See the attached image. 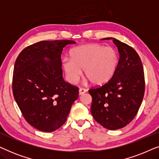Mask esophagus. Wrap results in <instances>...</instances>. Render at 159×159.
I'll use <instances>...</instances> for the list:
<instances>
[{
	"label": "esophagus",
	"mask_w": 159,
	"mask_h": 159,
	"mask_svg": "<svg viewBox=\"0 0 159 159\" xmlns=\"http://www.w3.org/2000/svg\"><path fill=\"white\" fill-rule=\"evenodd\" d=\"M86 90L85 89H84V88H80V90H79V95H82V94H84V93H86Z\"/></svg>",
	"instance_id": "1"
}]
</instances>
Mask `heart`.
<instances>
[{
    "mask_svg": "<svg viewBox=\"0 0 159 159\" xmlns=\"http://www.w3.org/2000/svg\"><path fill=\"white\" fill-rule=\"evenodd\" d=\"M69 57L62 60L61 66L71 84L79 81L83 70L88 80L95 85H103L114 77L119 64L115 49L96 43L74 48Z\"/></svg>",
    "mask_w": 159,
    "mask_h": 159,
    "instance_id": "heart-1",
    "label": "heart"
}]
</instances>
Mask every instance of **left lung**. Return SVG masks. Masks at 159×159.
Masks as SVG:
<instances>
[{
  "instance_id": "obj_1",
  "label": "left lung",
  "mask_w": 159,
  "mask_h": 159,
  "mask_svg": "<svg viewBox=\"0 0 159 159\" xmlns=\"http://www.w3.org/2000/svg\"><path fill=\"white\" fill-rule=\"evenodd\" d=\"M119 64L114 77L102 87L89 90L93 98L91 113L95 120L108 129H121L132 121L142 103L145 77L140 56L134 49L114 38Z\"/></svg>"
}]
</instances>
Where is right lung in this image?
<instances>
[{"label": "right lung", "mask_w": 159, "mask_h": 159, "mask_svg": "<svg viewBox=\"0 0 159 159\" xmlns=\"http://www.w3.org/2000/svg\"><path fill=\"white\" fill-rule=\"evenodd\" d=\"M75 41H40L19 53L14 64L13 94L30 125L51 132L65 123L79 88L65 82L62 75L63 48Z\"/></svg>", "instance_id": "1"}]
</instances>
